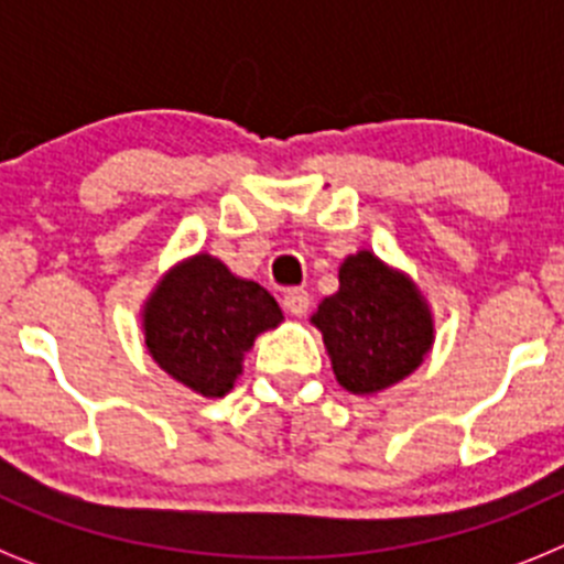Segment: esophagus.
Returning <instances> with one entry per match:
<instances>
[{
    "label": "esophagus",
    "mask_w": 564,
    "mask_h": 564,
    "mask_svg": "<svg viewBox=\"0 0 564 564\" xmlns=\"http://www.w3.org/2000/svg\"><path fill=\"white\" fill-rule=\"evenodd\" d=\"M282 305H285V311L291 313V316L302 318L307 313V307H311V293L302 291V288H293V291L285 293Z\"/></svg>",
    "instance_id": "esophagus-1"
}]
</instances>
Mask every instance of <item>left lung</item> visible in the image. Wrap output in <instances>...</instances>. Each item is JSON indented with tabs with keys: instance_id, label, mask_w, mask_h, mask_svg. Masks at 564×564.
<instances>
[{
	"instance_id": "left-lung-1",
	"label": "left lung",
	"mask_w": 564,
	"mask_h": 564,
	"mask_svg": "<svg viewBox=\"0 0 564 564\" xmlns=\"http://www.w3.org/2000/svg\"><path fill=\"white\" fill-rule=\"evenodd\" d=\"M333 376L352 395L390 390L417 370L435 344V316L415 279L372 251L338 265V291L311 316Z\"/></svg>"
}]
</instances>
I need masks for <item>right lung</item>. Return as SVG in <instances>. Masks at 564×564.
Segmentation results:
<instances>
[{
	"label": "right lung",
	"mask_w": 564,
	"mask_h": 564,
	"mask_svg": "<svg viewBox=\"0 0 564 564\" xmlns=\"http://www.w3.org/2000/svg\"><path fill=\"white\" fill-rule=\"evenodd\" d=\"M282 322V307L265 288L206 251L174 262L141 305L149 356L203 398L228 395L259 333Z\"/></svg>",
	"instance_id": "add662e5"
}]
</instances>
